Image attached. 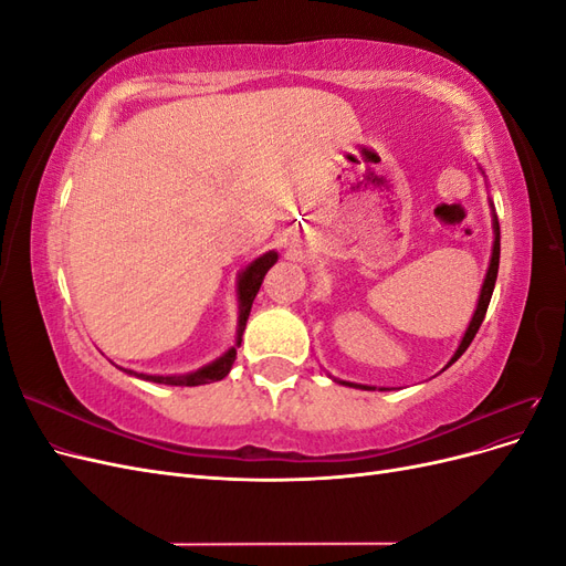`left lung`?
<instances>
[{
    "instance_id": "1",
    "label": "left lung",
    "mask_w": 566,
    "mask_h": 566,
    "mask_svg": "<svg viewBox=\"0 0 566 566\" xmlns=\"http://www.w3.org/2000/svg\"><path fill=\"white\" fill-rule=\"evenodd\" d=\"M482 169V167H479ZM484 175V172H482ZM489 205H491V224H493V248H491V260H489V269H486V279H484V283H482V290H479V300H476V310H474V314H472V321H470V325H468V331H465V335H462V339H460V345H458V349H455V354L451 356V361L447 364V368L451 366V364H455L458 358L465 354V349L470 347V342L474 339V335H476V331H479V325H482V321H484V316H486V310H489V302H491V295H493V285H495V279H499V262H501V227H499V217H495V208H493V202L489 200ZM333 378V375H331ZM335 382H339V385H345V387H356V389H375V387H368V385H356V382H347V380H337V378H333Z\"/></svg>"
}]
</instances>
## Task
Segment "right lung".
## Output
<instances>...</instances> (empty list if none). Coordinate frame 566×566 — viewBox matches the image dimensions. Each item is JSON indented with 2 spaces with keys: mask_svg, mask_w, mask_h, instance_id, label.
<instances>
[{
  "mask_svg": "<svg viewBox=\"0 0 566 566\" xmlns=\"http://www.w3.org/2000/svg\"><path fill=\"white\" fill-rule=\"evenodd\" d=\"M279 262V252L276 250H269L264 254L256 256L252 260L241 273H238V281H235V297H238V325H235V342L233 347H229L224 354L219 358H214L212 364L202 366L198 370L191 373H184V375H148V373H136L129 368H119L125 370L127 375H134V378L139 380H148V382H158V385H172V387H198V385H208V382H217V380H224L233 361H235V349L241 347V339H243V331H245V323L252 310V302L260 293V285L266 276V271Z\"/></svg>",
  "mask_w": 566,
  "mask_h": 566,
  "instance_id": "obj_1",
  "label": "right lung"
}]
</instances>
